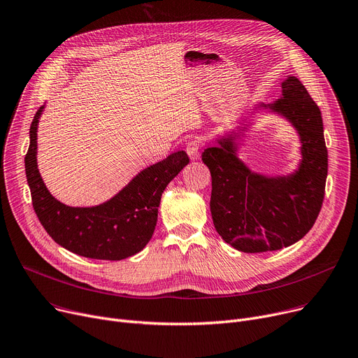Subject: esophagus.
<instances>
[{
  "label": "esophagus",
  "mask_w": 358,
  "mask_h": 358,
  "mask_svg": "<svg viewBox=\"0 0 358 358\" xmlns=\"http://www.w3.org/2000/svg\"><path fill=\"white\" fill-rule=\"evenodd\" d=\"M185 151H187V154H188L189 159H193V161H194V159H197V158L200 157V142H199V141H196V139L189 141L188 144H187Z\"/></svg>",
  "instance_id": "1"
}]
</instances>
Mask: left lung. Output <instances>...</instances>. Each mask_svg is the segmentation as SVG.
I'll list each match as a JSON object with an SVG mask.
<instances>
[{
  "mask_svg": "<svg viewBox=\"0 0 358 358\" xmlns=\"http://www.w3.org/2000/svg\"><path fill=\"white\" fill-rule=\"evenodd\" d=\"M262 109L285 117L298 132L302 159L294 173L271 177L252 171L237 155L236 139L250 127L245 124L201 154L211 173L214 227L245 253L279 250L301 241L318 217L328 173L321 110L299 79L288 76L280 99L259 103L252 112Z\"/></svg>",
  "mask_w": 358,
  "mask_h": 358,
  "instance_id": "left-lung-1",
  "label": "left lung"
}]
</instances>
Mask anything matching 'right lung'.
Segmentation results:
<instances>
[{
	"instance_id": "obj_1",
	"label": "right lung",
	"mask_w": 358,
	"mask_h": 358,
	"mask_svg": "<svg viewBox=\"0 0 358 358\" xmlns=\"http://www.w3.org/2000/svg\"><path fill=\"white\" fill-rule=\"evenodd\" d=\"M44 105L30 127L26 176L33 207L45 231L62 248L79 256L121 260L136 255L154 234L161 196L169 182L189 162L184 151L138 173L110 200L93 207H70L47 189L37 169V127Z\"/></svg>"
}]
</instances>
